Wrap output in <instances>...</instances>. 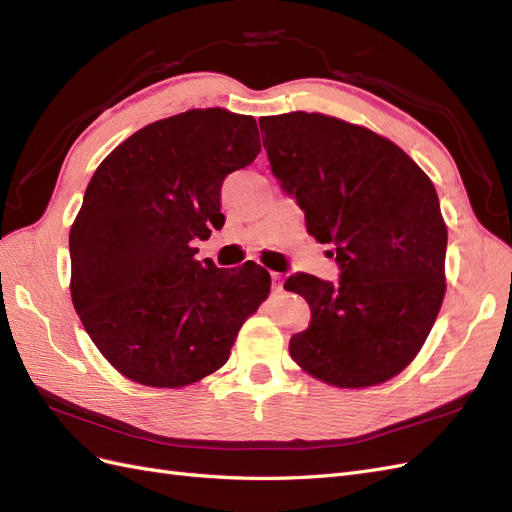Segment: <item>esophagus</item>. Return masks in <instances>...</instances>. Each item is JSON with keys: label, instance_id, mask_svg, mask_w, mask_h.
Listing matches in <instances>:
<instances>
[{"label": "esophagus", "instance_id": "obj_1", "mask_svg": "<svg viewBox=\"0 0 512 512\" xmlns=\"http://www.w3.org/2000/svg\"><path fill=\"white\" fill-rule=\"evenodd\" d=\"M271 280H273V290L280 292L282 290V273H271Z\"/></svg>", "mask_w": 512, "mask_h": 512}]
</instances>
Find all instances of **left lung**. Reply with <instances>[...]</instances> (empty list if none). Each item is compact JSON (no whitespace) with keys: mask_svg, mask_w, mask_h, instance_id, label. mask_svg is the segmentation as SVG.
<instances>
[{"mask_svg":"<svg viewBox=\"0 0 512 512\" xmlns=\"http://www.w3.org/2000/svg\"><path fill=\"white\" fill-rule=\"evenodd\" d=\"M258 123L271 173L309 235L335 245L339 267L337 284L307 273L286 280L312 309L290 356L346 389L397 376L425 344L446 290L436 188L408 153L354 123L303 111Z\"/></svg>","mask_w":512,"mask_h":512,"instance_id":"8db88e82","label":"left lung"}]
</instances>
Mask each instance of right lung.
Wrapping results in <instances>:
<instances>
[{
	"mask_svg": "<svg viewBox=\"0 0 512 512\" xmlns=\"http://www.w3.org/2000/svg\"><path fill=\"white\" fill-rule=\"evenodd\" d=\"M260 153L256 119L224 108L149 123L91 177L70 230L72 303L123 376L179 389L220 369L271 275L198 262L224 226V179Z\"/></svg>",
	"mask_w": 512,
	"mask_h": 512,
	"instance_id": "1",
	"label": "right lung"
}]
</instances>
